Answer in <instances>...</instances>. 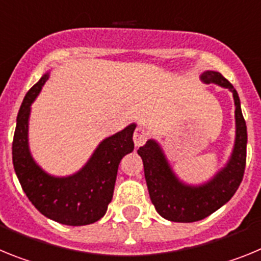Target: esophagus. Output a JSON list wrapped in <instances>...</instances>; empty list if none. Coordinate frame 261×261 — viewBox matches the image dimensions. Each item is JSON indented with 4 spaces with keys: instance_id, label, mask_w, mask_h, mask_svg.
Returning <instances> with one entry per match:
<instances>
[{
    "instance_id": "obj_1",
    "label": "esophagus",
    "mask_w": 261,
    "mask_h": 261,
    "mask_svg": "<svg viewBox=\"0 0 261 261\" xmlns=\"http://www.w3.org/2000/svg\"><path fill=\"white\" fill-rule=\"evenodd\" d=\"M147 140H149V133H147L144 128L140 126V128L136 129L135 135H133V141H135L136 146H141V145H144Z\"/></svg>"
}]
</instances>
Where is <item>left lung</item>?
<instances>
[{"mask_svg":"<svg viewBox=\"0 0 261 261\" xmlns=\"http://www.w3.org/2000/svg\"><path fill=\"white\" fill-rule=\"evenodd\" d=\"M205 84L229 89L234 96L237 137L229 163L209 183L191 187L177 180L159 145L149 140L137 150L144 162L145 179L150 200L163 218L172 222H196L220 209L231 199L241 186L247 156V126L242 115L238 93L218 71H205Z\"/></svg>","mask_w":261,"mask_h":261,"instance_id":"1","label":"left lung"}]
</instances>
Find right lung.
<instances>
[{"label": "right lung", "mask_w": 261, "mask_h": 261, "mask_svg": "<svg viewBox=\"0 0 261 261\" xmlns=\"http://www.w3.org/2000/svg\"><path fill=\"white\" fill-rule=\"evenodd\" d=\"M47 80L45 74L29 90L18 112L13 140L14 170L22 190L41 214L62 225H90L107 212L114 196L120 161L135 149L136 124L106 138L87 165L73 176H50L34 162L27 137L30 106Z\"/></svg>", "instance_id": "add662e5"}]
</instances>
